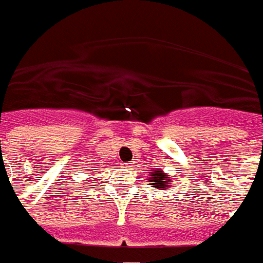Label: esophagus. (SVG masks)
Wrapping results in <instances>:
<instances>
[{
	"mask_svg": "<svg viewBox=\"0 0 263 263\" xmlns=\"http://www.w3.org/2000/svg\"><path fill=\"white\" fill-rule=\"evenodd\" d=\"M121 167L128 170V168H131V163H121Z\"/></svg>",
	"mask_w": 263,
	"mask_h": 263,
	"instance_id": "esophagus-1",
	"label": "esophagus"
}]
</instances>
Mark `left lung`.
<instances>
[{"label": "left lung", "mask_w": 263, "mask_h": 263, "mask_svg": "<svg viewBox=\"0 0 263 263\" xmlns=\"http://www.w3.org/2000/svg\"><path fill=\"white\" fill-rule=\"evenodd\" d=\"M150 179H153V187H156V189H167L170 186L168 175L163 174L161 171H156L154 174H152Z\"/></svg>", "instance_id": "1"}]
</instances>
